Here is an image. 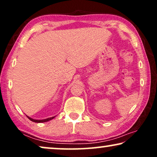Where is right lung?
<instances>
[{
  "instance_id": "1",
  "label": "right lung",
  "mask_w": 157,
  "mask_h": 157,
  "mask_svg": "<svg viewBox=\"0 0 157 157\" xmlns=\"http://www.w3.org/2000/svg\"><path fill=\"white\" fill-rule=\"evenodd\" d=\"M27 117L29 118V119L31 120V121H33V122H36V123H43V122H46V121H50V120L53 119V118H55V117H51V118H48V119H43V120H36V119H32V118L28 117Z\"/></svg>"
}]
</instances>
